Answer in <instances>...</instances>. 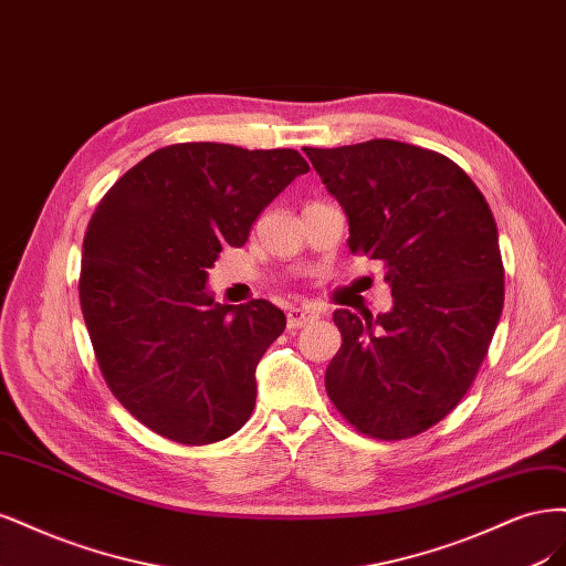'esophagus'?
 <instances>
[{
  "label": "esophagus",
  "mask_w": 566,
  "mask_h": 566,
  "mask_svg": "<svg viewBox=\"0 0 566 566\" xmlns=\"http://www.w3.org/2000/svg\"><path fill=\"white\" fill-rule=\"evenodd\" d=\"M317 319V313L310 307H291L286 313V322H289V329H301L307 322Z\"/></svg>",
  "instance_id": "esophagus-1"
}]
</instances>
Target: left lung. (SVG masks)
I'll use <instances>...</instances> for the list:
<instances>
[{"instance_id":"left-lung-1","label":"left lung","mask_w":566,"mask_h":566,"mask_svg":"<svg viewBox=\"0 0 566 566\" xmlns=\"http://www.w3.org/2000/svg\"><path fill=\"white\" fill-rule=\"evenodd\" d=\"M350 223L348 247L386 268L392 310H336L340 350L326 395L357 432L407 440L461 402L503 310L499 230L484 195L449 157L374 138L305 148Z\"/></svg>"}]
</instances>
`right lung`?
Wrapping results in <instances>:
<instances>
[{
    "label": "right lung",
    "instance_id": "add662e5",
    "mask_svg": "<svg viewBox=\"0 0 566 566\" xmlns=\"http://www.w3.org/2000/svg\"><path fill=\"white\" fill-rule=\"evenodd\" d=\"M307 171L289 148L176 143L140 159L98 202L80 303L107 388L145 428L199 447L249 421L256 367L286 317L263 298L213 303L207 270Z\"/></svg>",
    "mask_w": 566,
    "mask_h": 566
}]
</instances>
